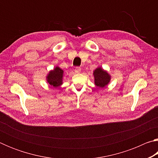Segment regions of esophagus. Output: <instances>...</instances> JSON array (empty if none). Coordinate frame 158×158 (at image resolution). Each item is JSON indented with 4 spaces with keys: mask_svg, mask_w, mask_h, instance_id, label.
Wrapping results in <instances>:
<instances>
[{
    "mask_svg": "<svg viewBox=\"0 0 158 158\" xmlns=\"http://www.w3.org/2000/svg\"><path fill=\"white\" fill-rule=\"evenodd\" d=\"M74 72H75V73H81V68H79V67H77L75 69H74Z\"/></svg>",
    "mask_w": 158,
    "mask_h": 158,
    "instance_id": "1",
    "label": "esophagus"
}]
</instances>
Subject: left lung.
<instances>
[{
	"label": "left lung",
	"mask_w": 158,
	"mask_h": 158,
	"mask_svg": "<svg viewBox=\"0 0 158 158\" xmlns=\"http://www.w3.org/2000/svg\"><path fill=\"white\" fill-rule=\"evenodd\" d=\"M93 74L94 77L95 85L101 89L106 87L111 81V76L108 73L107 71L100 66L98 67L93 71Z\"/></svg>",
	"instance_id": "1"
}]
</instances>
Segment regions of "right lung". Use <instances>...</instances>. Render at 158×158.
Returning a JSON list of instances; mask_svg holds the SVG:
<instances>
[{
    "label": "right lung",
    "instance_id": "add662e5",
    "mask_svg": "<svg viewBox=\"0 0 158 158\" xmlns=\"http://www.w3.org/2000/svg\"><path fill=\"white\" fill-rule=\"evenodd\" d=\"M64 71L58 66H56L54 68L49 72L47 74V82L50 85L57 88L63 84Z\"/></svg>",
    "mask_w": 158,
    "mask_h": 158
}]
</instances>
